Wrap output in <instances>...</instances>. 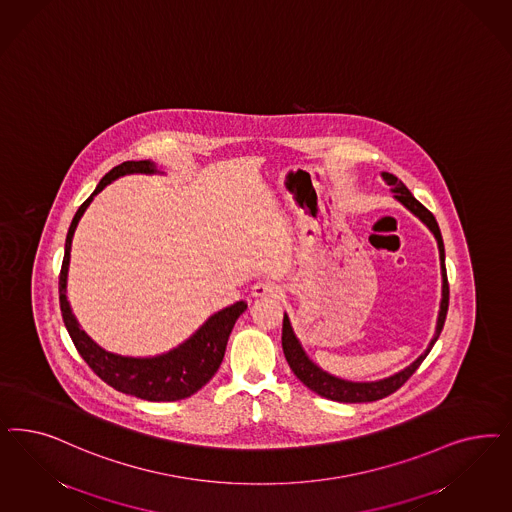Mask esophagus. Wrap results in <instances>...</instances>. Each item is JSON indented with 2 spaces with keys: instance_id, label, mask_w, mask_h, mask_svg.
I'll list each match as a JSON object with an SVG mask.
<instances>
[{
  "instance_id": "obj_1",
  "label": "esophagus",
  "mask_w": 512,
  "mask_h": 512,
  "mask_svg": "<svg viewBox=\"0 0 512 512\" xmlns=\"http://www.w3.org/2000/svg\"><path fill=\"white\" fill-rule=\"evenodd\" d=\"M282 288L277 282L262 281L256 282L252 286V296L254 297H277L281 296Z\"/></svg>"
}]
</instances>
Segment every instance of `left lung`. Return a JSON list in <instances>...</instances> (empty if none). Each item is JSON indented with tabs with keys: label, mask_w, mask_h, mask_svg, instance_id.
<instances>
[{
	"label": "left lung",
	"mask_w": 512,
	"mask_h": 512,
	"mask_svg": "<svg viewBox=\"0 0 512 512\" xmlns=\"http://www.w3.org/2000/svg\"><path fill=\"white\" fill-rule=\"evenodd\" d=\"M384 182L392 188V192L396 194V199H399L411 213L418 216L429 230L433 231L437 245H439V256H441V273H443V299H441V311H439V320H437V331L426 348V352L411 363L409 367H405L403 371L396 373L394 377L379 380V382H348V380L335 379L328 375L326 371H322L320 367H316L303 352V348L299 345V341L292 331L290 320L284 314L282 320V350L286 356V362L290 365V369L294 371L297 379L301 380L309 390L316 392L318 396L326 397V399H333L339 403H367V401H377L382 397L394 394L399 390L407 380L413 377L414 371L420 367V363L426 360L429 350L435 345V341L439 339V333L443 330L446 320V311H448V279H446V265H445V245H443V237H441V230L439 224L435 220V216L429 213L428 209L414 198L413 194L409 192V188L403 182L397 179L396 175L392 173H382Z\"/></svg>",
	"instance_id": "left-lung-1"
}]
</instances>
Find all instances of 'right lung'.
Wrapping results in <instances>:
<instances>
[{
    "instance_id": "obj_1",
    "label": "right lung",
    "mask_w": 512,
    "mask_h": 512,
    "mask_svg": "<svg viewBox=\"0 0 512 512\" xmlns=\"http://www.w3.org/2000/svg\"><path fill=\"white\" fill-rule=\"evenodd\" d=\"M128 173H156V167L147 160L122 162L116 165L99 181L94 194L84 201L79 211L73 216V222L67 231L66 254H64L60 282H58L62 318L73 345L83 356L84 362L88 363V367L103 382H107L122 394L139 397L145 401H179L184 397L194 396L199 388H203L215 377L224 358L231 330L237 318L247 309L245 301H237L235 305L213 314L186 343L156 358H124V356L105 352L79 328L75 316L71 313V307L67 303V267H69L71 239H73L75 228L94 196L109 182Z\"/></svg>"
}]
</instances>
